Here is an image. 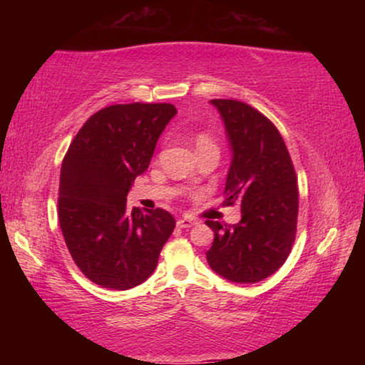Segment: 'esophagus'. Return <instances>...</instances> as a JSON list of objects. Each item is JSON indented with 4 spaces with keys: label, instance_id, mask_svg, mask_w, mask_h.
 <instances>
[{
    "label": "esophagus",
    "instance_id": "esophagus-1",
    "mask_svg": "<svg viewBox=\"0 0 365 365\" xmlns=\"http://www.w3.org/2000/svg\"><path fill=\"white\" fill-rule=\"evenodd\" d=\"M177 225L180 227V228H190V227L196 225V220L188 219V217H182V219L177 220Z\"/></svg>",
    "mask_w": 365,
    "mask_h": 365
}]
</instances>
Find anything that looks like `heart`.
<instances>
[{
    "mask_svg": "<svg viewBox=\"0 0 365 365\" xmlns=\"http://www.w3.org/2000/svg\"><path fill=\"white\" fill-rule=\"evenodd\" d=\"M195 145H196V151L205 150V148H217V146H215L214 138L206 132H201V133L196 135Z\"/></svg>",
    "mask_w": 365,
    "mask_h": 365,
    "instance_id": "obj_1",
    "label": "heart"
}]
</instances>
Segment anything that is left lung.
<instances>
[{"mask_svg":"<svg viewBox=\"0 0 365 365\" xmlns=\"http://www.w3.org/2000/svg\"><path fill=\"white\" fill-rule=\"evenodd\" d=\"M211 104L219 110L232 150L224 202H238L242 220L225 227L206 220L214 232L207 264L230 282L256 283L282 267L294 243V168L285 141L267 117L242 101L211 100Z\"/></svg>","mask_w":365,"mask_h":365,"instance_id":"1","label":"left lung"}]
</instances>
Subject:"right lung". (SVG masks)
Masks as SVG:
<instances>
[{"mask_svg": "<svg viewBox=\"0 0 365 365\" xmlns=\"http://www.w3.org/2000/svg\"><path fill=\"white\" fill-rule=\"evenodd\" d=\"M175 106L114 104L80 128L61 165L58 214L67 250L86 279L110 289L143 283L175 228L164 209H127Z\"/></svg>", "mask_w": 365, "mask_h": 365, "instance_id": "1", "label": "right lung"}]
</instances>
